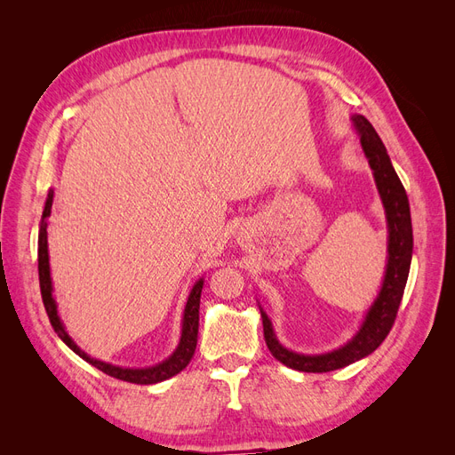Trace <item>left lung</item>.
<instances>
[{"label":"left lung","instance_id":"8db88e82","mask_svg":"<svg viewBox=\"0 0 455 455\" xmlns=\"http://www.w3.org/2000/svg\"><path fill=\"white\" fill-rule=\"evenodd\" d=\"M351 121L356 134L361 136L363 151L368 159L371 174H374L389 233L387 266H385L383 283L374 304L370 306L361 328L356 330V334L347 343H343V346H339L334 351L319 355H306L286 349L277 339V336H275L269 316L258 304L261 313V323H264V338L271 355L288 368L299 371H313V374H323V371H332L343 366H349L356 361L364 359L370 353H374L381 346V341L387 338L389 330L393 328V323L396 319V311L398 306H401L410 273L411 251H414L408 196L403 182L398 180V176L393 169L387 149H385L376 129L371 127V123L364 116L355 114L351 116Z\"/></svg>","mask_w":455,"mask_h":455}]
</instances>
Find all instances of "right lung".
<instances>
[{
	"label": "right lung",
	"instance_id": "obj_1",
	"mask_svg": "<svg viewBox=\"0 0 455 455\" xmlns=\"http://www.w3.org/2000/svg\"><path fill=\"white\" fill-rule=\"evenodd\" d=\"M51 206H52V189L49 191L47 201H45V209L44 216H41V224H39V237H37V261H39V288H41V298H44V306L49 315V321L54 328V332L59 334V338L70 347L76 355H79L81 359L92 364L94 368L102 370L104 374L129 381V383H139V385H151V383H159L176 376L178 371H182L191 356L196 353L197 347V332H199V304H201V291H203V279L196 281V284L191 286L186 307H184V316H182V334L180 341H178V347L172 351L169 359H164L163 363L156 366H148V368H123L109 364L99 359H92L91 355H87L84 349L77 347V343L70 338V334L66 332V326L60 321L57 301H54L52 296V281H51V267H49V244H47V218L51 216Z\"/></svg>",
	"mask_w": 455,
	"mask_h": 455
}]
</instances>
